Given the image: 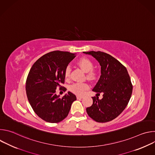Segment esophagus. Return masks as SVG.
I'll return each instance as SVG.
<instances>
[{"label":"esophagus","mask_w":155,"mask_h":155,"mask_svg":"<svg viewBox=\"0 0 155 155\" xmlns=\"http://www.w3.org/2000/svg\"><path fill=\"white\" fill-rule=\"evenodd\" d=\"M77 98L78 99H83V96H77Z\"/></svg>","instance_id":"obj_1"}]
</instances>
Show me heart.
Segmentation results:
<instances>
[{
    "instance_id": "b5f03b06",
    "label": "heart",
    "mask_w": 155,
    "mask_h": 155,
    "mask_svg": "<svg viewBox=\"0 0 155 155\" xmlns=\"http://www.w3.org/2000/svg\"><path fill=\"white\" fill-rule=\"evenodd\" d=\"M77 64L82 71L87 73L86 76L88 79L93 80L95 78L96 73L93 70L94 64L90 59L84 58H81L78 61ZM71 71V68L69 66L66 68L64 73L65 78H68L70 77ZM88 87H89V86L86 83H74L70 86L69 90L77 95L81 96L84 94V91L88 89Z\"/></svg>"
}]
</instances>
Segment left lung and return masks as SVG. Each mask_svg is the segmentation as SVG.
Segmentation results:
<instances>
[{
	"label": "left lung",
	"instance_id": "8db88e82",
	"mask_svg": "<svg viewBox=\"0 0 155 155\" xmlns=\"http://www.w3.org/2000/svg\"><path fill=\"white\" fill-rule=\"evenodd\" d=\"M91 55L101 65V77L93 91L103 93L102 99L93 97V103L86 108L93 120L105 123L117 118L127 106L132 92V85L127 71L117 59L101 51L83 52Z\"/></svg>",
	"mask_w": 155,
	"mask_h": 155
}]
</instances>
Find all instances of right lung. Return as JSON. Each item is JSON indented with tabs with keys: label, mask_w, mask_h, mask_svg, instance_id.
<instances>
[{
	"label": "right lung",
	"mask_w": 155,
	"mask_h": 155,
	"mask_svg": "<svg viewBox=\"0 0 155 155\" xmlns=\"http://www.w3.org/2000/svg\"><path fill=\"white\" fill-rule=\"evenodd\" d=\"M75 58V54L54 51L40 58L31 68L26 83V94L35 113L48 123H59L69 114L71 105L77 100L68 91L62 97L56 94L57 87H62L65 70Z\"/></svg>",
	"instance_id": "right-lung-1"
}]
</instances>
